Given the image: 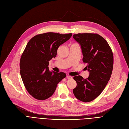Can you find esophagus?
<instances>
[{
	"label": "esophagus",
	"mask_w": 129,
	"mask_h": 129,
	"mask_svg": "<svg viewBox=\"0 0 129 129\" xmlns=\"http://www.w3.org/2000/svg\"><path fill=\"white\" fill-rule=\"evenodd\" d=\"M67 79H71L73 78V77L71 76H69V75H67Z\"/></svg>",
	"instance_id": "1"
}]
</instances>
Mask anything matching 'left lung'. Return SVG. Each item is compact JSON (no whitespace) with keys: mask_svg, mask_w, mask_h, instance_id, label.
Here are the masks:
<instances>
[{"mask_svg":"<svg viewBox=\"0 0 129 129\" xmlns=\"http://www.w3.org/2000/svg\"><path fill=\"white\" fill-rule=\"evenodd\" d=\"M73 37L81 45L83 61L90 72L86 79L80 75L74 77L77 86L73 93L77 99L87 103L98 96L109 81L114 64L113 52L107 42L97 34L79 33Z\"/></svg>","mask_w":129,"mask_h":129,"instance_id":"left-lung-1","label":"left lung"}]
</instances>
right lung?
I'll return each instance as SVG.
<instances>
[{
    "instance_id": "add662e5",
    "label": "right lung",
    "mask_w": 129,
    "mask_h": 129,
    "mask_svg": "<svg viewBox=\"0 0 129 129\" xmlns=\"http://www.w3.org/2000/svg\"><path fill=\"white\" fill-rule=\"evenodd\" d=\"M72 36V33H46L36 35L28 43L20 59V74L26 90L34 98H49L66 77L63 72H50L48 61L55 57L57 48Z\"/></svg>"
}]
</instances>
